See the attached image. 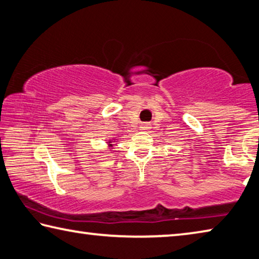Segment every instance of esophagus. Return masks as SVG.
I'll use <instances>...</instances> for the list:
<instances>
[{"mask_svg": "<svg viewBox=\"0 0 259 259\" xmlns=\"http://www.w3.org/2000/svg\"><path fill=\"white\" fill-rule=\"evenodd\" d=\"M150 129V125L148 123H142V125H140V130H149Z\"/></svg>", "mask_w": 259, "mask_h": 259, "instance_id": "34e87169", "label": "esophagus"}]
</instances>
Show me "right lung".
Listing matches in <instances>:
<instances>
[{"mask_svg":"<svg viewBox=\"0 0 259 259\" xmlns=\"http://www.w3.org/2000/svg\"><path fill=\"white\" fill-rule=\"evenodd\" d=\"M107 144H110L111 146H109V148L110 149H113L114 147H115V146L117 145V143H116V139L115 138H112V139H110L109 140V142H107Z\"/></svg>","mask_w":259,"mask_h":259,"instance_id":"1","label":"right lung"}]
</instances>
